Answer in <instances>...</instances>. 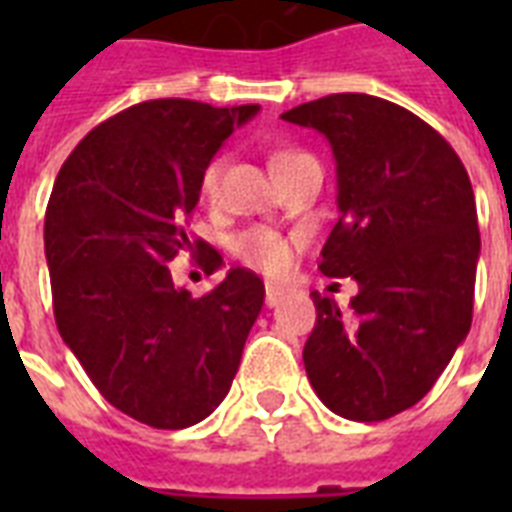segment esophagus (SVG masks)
I'll list each match as a JSON object with an SVG mask.
<instances>
[{
    "label": "esophagus",
    "instance_id": "obj_1",
    "mask_svg": "<svg viewBox=\"0 0 512 512\" xmlns=\"http://www.w3.org/2000/svg\"><path fill=\"white\" fill-rule=\"evenodd\" d=\"M284 295H287V289L279 287V284H268V287H265V305H268V308L279 305Z\"/></svg>",
    "mask_w": 512,
    "mask_h": 512
}]
</instances>
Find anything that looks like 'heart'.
Instances as JSON below:
<instances>
[{
  "mask_svg": "<svg viewBox=\"0 0 512 512\" xmlns=\"http://www.w3.org/2000/svg\"><path fill=\"white\" fill-rule=\"evenodd\" d=\"M305 151L300 148H276L271 154V170L279 172L289 164L305 159ZM225 159L223 156H215L212 162L204 167L199 180V191L207 201H215L217 191H220V177H223ZM233 255L239 257L241 263L255 268L260 273H268V276H281V273L289 271L292 265V241L284 239L281 233L265 228V225H255V228H247L233 236L231 241Z\"/></svg>",
  "mask_w": 512,
  "mask_h": 512,
  "instance_id": "b5f03b06",
  "label": "heart"
}]
</instances>
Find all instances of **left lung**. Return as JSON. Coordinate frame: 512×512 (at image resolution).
Instances as JSON below:
<instances>
[{
	"label": "left lung",
	"mask_w": 512,
	"mask_h": 512,
	"mask_svg": "<svg viewBox=\"0 0 512 512\" xmlns=\"http://www.w3.org/2000/svg\"><path fill=\"white\" fill-rule=\"evenodd\" d=\"M281 119L332 146L340 220L319 268L358 281L350 313L311 292L305 372L345 420H388L436 385L468 335L481 252L473 185L454 148L390 100L340 92Z\"/></svg>",
	"instance_id": "1"
}]
</instances>
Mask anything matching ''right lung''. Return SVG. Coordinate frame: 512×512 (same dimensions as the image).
I'll use <instances>...</instances> for the list:
<instances>
[{
    "label": "right lung",
    "mask_w": 512,
    "mask_h": 512,
    "mask_svg": "<svg viewBox=\"0 0 512 512\" xmlns=\"http://www.w3.org/2000/svg\"><path fill=\"white\" fill-rule=\"evenodd\" d=\"M257 108L183 98L124 108L84 135L52 185L44 255L60 337L100 396L151 428L215 412L263 308V281L247 268L204 297L177 289L167 268L180 252H199L204 273L223 263L188 239L185 220L204 167Z\"/></svg>",
    "instance_id": "right-lung-1"
}]
</instances>
